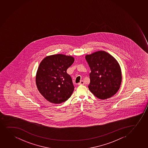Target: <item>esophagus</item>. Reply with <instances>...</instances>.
<instances>
[{"label": "esophagus", "instance_id": "1", "mask_svg": "<svg viewBox=\"0 0 148 148\" xmlns=\"http://www.w3.org/2000/svg\"><path fill=\"white\" fill-rule=\"evenodd\" d=\"M78 85H84V81H81L78 84Z\"/></svg>", "mask_w": 148, "mask_h": 148}]
</instances>
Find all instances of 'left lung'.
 <instances>
[{"label": "left lung", "mask_w": 148, "mask_h": 148, "mask_svg": "<svg viewBox=\"0 0 148 148\" xmlns=\"http://www.w3.org/2000/svg\"><path fill=\"white\" fill-rule=\"evenodd\" d=\"M91 70L89 89L100 99L110 98L119 90L122 80L121 68L110 54L99 51L85 56Z\"/></svg>", "instance_id": "left-lung-1"}]
</instances>
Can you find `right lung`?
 <instances>
[{
	"instance_id": "right-lung-1",
	"label": "right lung",
	"mask_w": 148,
	"mask_h": 148,
	"mask_svg": "<svg viewBox=\"0 0 148 148\" xmlns=\"http://www.w3.org/2000/svg\"><path fill=\"white\" fill-rule=\"evenodd\" d=\"M74 61L72 56L56 54L41 61L36 73L37 88L48 101L60 104L71 97L74 86L67 70Z\"/></svg>"
}]
</instances>
